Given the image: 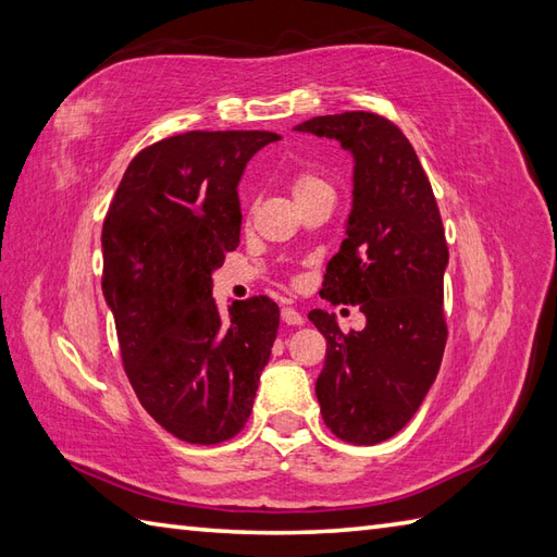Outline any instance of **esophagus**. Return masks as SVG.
<instances>
[{
  "label": "esophagus",
  "instance_id": "esophagus-1",
  "mask_svg": "<svg viewBox=\"0 0 557 557\" xmlns=\"http://www.w3.org/2000/svg\"><path fill=\"white\" fill-rule=\"evenodd\" d=\"M282 320L287 322V325H304V315L296 308H292V306L282 308Z\"/></svg>",
  "mask_w": 557,
  "mask_h": 557
}]
</instances>
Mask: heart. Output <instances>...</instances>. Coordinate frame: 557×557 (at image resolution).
I'll return each instance as SVG.
<instances>
[{
	"label": "heart",
	"instance_id": "obj_1",
	"mask_svg": "<svg viewBox=\"0 0 557 557\" xmlns=\"http://www.w3.org/2000/svg\"><path fill=\"white\" fill-rule=\"evenodd\" d=\"M325 187H330V185H327L325 180H322L320 175H315V173L301 171V173H296V175L292 177V194H294L296 201L308 197V194H313V191H318V189H325Z\"/></svg>",
	"mask_w": 557,
	"mask_h": 557
}]
</instances>
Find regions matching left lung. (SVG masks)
<instances>
[{
	"label": "left lung",
	"instance_id": "1",
	"mask_svg": "<svg viewBox=\"0 0 557 557\" xmlns=\"http://www.w3.org/2000/svg\"><path fill=\"white\" fill-rule=\"evenodd\" d=\"M294 131L337 139L354 153V209L320 294L358 306L368 322L344 334L327 310H310L308 320L327 339L315 382L322 420L342 442L372 446L404 430L442 366V213L416 149L384 115H315Z\"/></svg>",
	"mask_w": 557,
	"mask_h": 557
}]
</instances>
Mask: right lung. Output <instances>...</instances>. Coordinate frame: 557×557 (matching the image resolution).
<instances>
[{
    "label": "right lung",
    "mask_w": 557,
    "mask_h": 557,
    "mask_svg": "<svg viewBox=\"0 0 557 557\" xmlns=\"http://www.w3.org/2000/svg\"><path fill=\"white\" fill-rule=\"evenodd\" d=\"M265 131H191L141 149L103 218L101 289L127 380L149 416L187 444L237 436L277 337L268 296L218 313L211 270L235 251L237 185Z\"/></svg>",
    "instance_id": "add662e5"
}]
</instances>
